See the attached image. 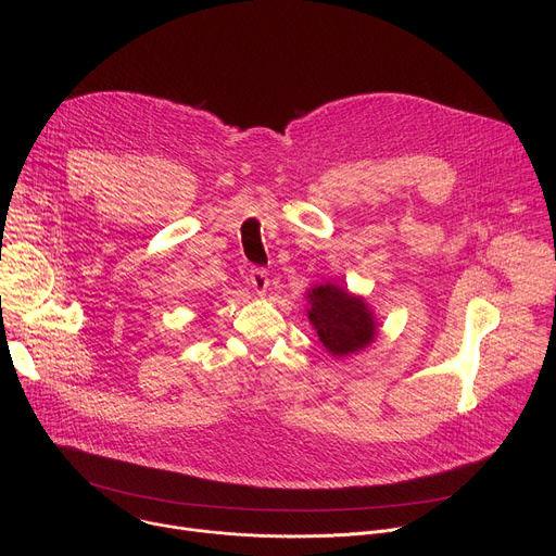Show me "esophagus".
Masks as SVG:
<instances>
[{"mask_svg":"<svg viewBox=\"0 0 556 556\" xmlns=\"http://www.w3.org/2000/svg\"><path fill=\"white\" fill-rule=\"evenodd\" d=\"M249 283L253 286V290H255L257 294H264V292L268 290V286H270L268 273H266L264 268H253L251 275H249Z\"/></svg>","mask_w":556,"mask_h":556,"instance_id":"esophagus-1","label":"esophagus"}]
</instances>
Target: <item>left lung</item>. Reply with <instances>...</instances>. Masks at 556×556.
I'll return each instance as SVG.
<instances>
[{
	"instance_id": "1",
	"label": "left lung",
	"mask_w": 556,
	"mask_h": 556,
	"mask_svg": "<svg viewBox=\"0 0 556 556\" xmlns=\"http://www.w3.org/2000/svg\"><path fill=\"white\" fill-rule=\"evenodd\" d=\"M307 319L332 356H350L374 341L376 319L363 296L324 283L307 292Z\"/></svg>"
}]
</instances>
